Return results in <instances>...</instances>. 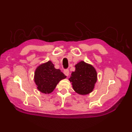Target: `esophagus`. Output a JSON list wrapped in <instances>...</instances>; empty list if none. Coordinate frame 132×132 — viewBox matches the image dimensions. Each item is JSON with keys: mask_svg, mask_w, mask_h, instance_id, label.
Listing matches in <instances>:
<instances>
[{"mask_svg": "<svg viewBox=\"0 0 132 132\" xmlns=\"http://www.w3.org/2000/svg\"><path fill=\"white\" fill-rule=\"evenodd\" d=\"M63 72H64V75H66V76L68 77L69 75V71L68 69L64 70L63 71Z\"/></svg>", "mask_w": 132, "mask_h": 132, "instance_id": "1", "label": "esophagus"}]
</instances>
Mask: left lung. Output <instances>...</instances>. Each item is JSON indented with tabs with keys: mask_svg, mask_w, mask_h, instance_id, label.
<instances>
[{
	"mask_svg": "<svg viewBox=\"0 0 132 132\" xmlns=\"http://www.w3.org/2000/svg\"><path fill=\"white\" fill-rule=\"evenodd\" d=\"M70 80L74 90L79 95H87L93 91L97 82V72L91 64L83 61L75 65Z\"/></svg>",
	"mask_w": 132,
	"mask_h": 132,
	"instance_id": "left-lung-1",
	"label": "left lung"
}]
</instances>
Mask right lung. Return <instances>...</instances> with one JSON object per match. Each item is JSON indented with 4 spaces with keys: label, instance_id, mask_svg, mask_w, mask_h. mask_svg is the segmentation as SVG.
<instances>
[{
    "label": "right lung",
    "instance_id": "1",
    "mask_svg": "<svg viewBox=\"0 0 132 132\" xmlns=\"http://www.w3.org/2000/svg\"><path fill=\"white\" fill-rule=\"evenodd\" d=\"M66 78L63 72L55 69L53 63L49 61L36 68L34 80L39 91L49 94L53 91L60 81Z\"/></svg>",
    "mask_w": 132,
    "mask_h": 132
}]
</instances>
